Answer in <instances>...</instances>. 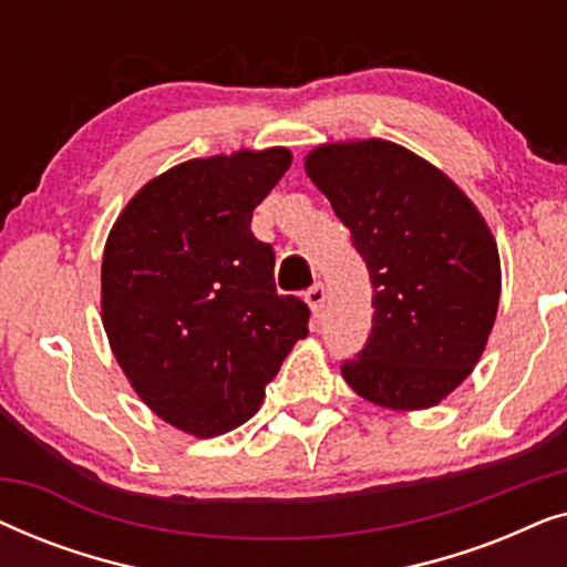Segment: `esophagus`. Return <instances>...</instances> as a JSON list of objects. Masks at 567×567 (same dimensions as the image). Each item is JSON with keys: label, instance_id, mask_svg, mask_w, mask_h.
Segmentation results:
<instances>
[{"label": "esophagus", "instance_id": "esophagus-1", "mask_svg": "<svg viewBox=\"0 0 567 567\" xmlns=\"http://www.w3.org/2000/svg\"><path fill=\"white\" fill-rule=\"evenodd\" d=\"M305 299H307L309 309H312L315 315H320L322 307H324V299H328V293H324V286L320 281H317L315 286H309L307 293H305Z\"/></svg>", "mask_w": 567, "mask_h": 567}]
</instances>
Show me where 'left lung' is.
Wrapping results in <instances>:
<instances>
[{
    "instance_id": "obj_1",
    "label": "left lung",
    "mask_w": 567,
    "mask_h": 567,
    "mask_svg": "<svg viewBox=\"0 0 567 567\" xmlns=\"http://www.w3.org/2000/svg\"><path fill=\"white\" fill-rule=\"evenodd\" d=\"M374 289L367 346L343 379L390 410L439 405L475 369L501 299L498 247L475 204L405 146L363 138L307 154Z\"/></svg>"
}]
</instances>
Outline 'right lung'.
I'll return each instance as SVG.
<instances>
[{
  "instance_id": "1",
  "label": "right lung",
  "mask_w": 567,
  "mask_h": 567,
  "mask_svg": "<svg viewBox=\"0 0 567 567\" xmlns=\"http://www.w3.org/2000/svg\"><path fill=\"white\" fill-rule=\"evenodd\" d=\"M289 165L284 146L183 162L146 183L107 235L115 361L150 410L198 439L250 421L309 332V307L276 291L274 247L250 229Z\"/></svg>"
}]
</instances>
